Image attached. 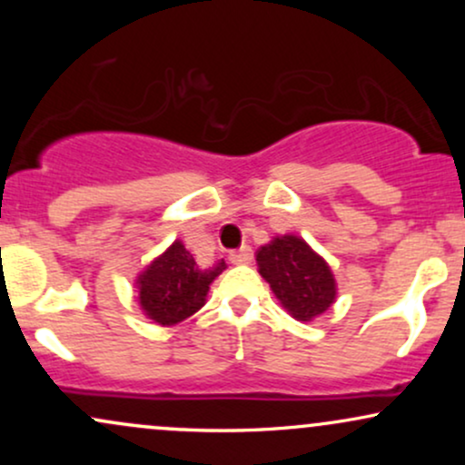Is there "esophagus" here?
<instances>
[{"label":"esophagus","mask_w":465,"mask_h":465,"mask_svg":"<svg viewBox=\"0 0 465 465\" xmlns=\"http://www.w3.org/2000/svg\"><path fill=\"white\" fill-rule=\"evenodd\" d=\"M229 260H232V264H251V260H253V249L247 247H240L238 251H232L229 253Z\"/></svg>","instance_id":"obj_1"}]
</instances>
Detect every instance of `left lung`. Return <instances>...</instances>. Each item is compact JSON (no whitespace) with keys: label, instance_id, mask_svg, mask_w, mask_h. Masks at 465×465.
Listing matches in <instances>:
<instances>
[{"label":"left lung","instance_id":"1","mask_svg":"<svg viewBox=\"0 0 465 465\" xmlns=\"http://www.w3.org/2000/svg\"><path fill=\"white\" fill-rule=\"evenodd\" d=\"M255 260L260 275L297 322H312L334 303L332 271L303 238L277 236L258 249Z\"/></svg>","mask_w":465,"mask_h":465}]
</instances>
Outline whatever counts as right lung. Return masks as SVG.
Returning a JSON list of instances; mask_svg holds the SVG:
<instances>
[{
  "label": "right lung",
  "instance_id": "add662e5",
  "mask_svg": "<svg viewBox=\"0 0 465 465\" xmlns=\"http://www.w3.org/2000/svg\"><path fill=\"white\" fill-rule=\"evenodd\" d=\"M225 269V260L210 266L196 264L183 242L174 240L137 275V302L154 323L174 325L205 306L210 284Z\"/></svg>",
  "mask_w": 465,
  "mask_h": 465
}]
</instances>
